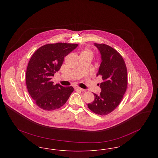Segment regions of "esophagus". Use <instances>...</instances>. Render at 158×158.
I'll use <instances>...</instances> for the list:
<instances>
[{
	"instance_id": "1",
	"label": "esophagus",
	"mask_w": 158,
	"mask_h": 158,
	"mask_svg": "<svg viewBox=\"0 0 158 158\" xmlns=\"http://www.w3.org/2000/svg\"><path fill=\"white\" fill-rule=\"evenodd\" d=\"M75 89L76 90H81V91H85V89H83L82 88H79V87H76V88H75Z\"/></svg>"
}]
</instances>
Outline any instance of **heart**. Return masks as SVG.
I'll return each instance as SVG.
<instances>
[{"label": "heart", "instance_id": "obj_1", "mask_svg": "<svg viewBox=\"0 0 158 158\" xmlns=\"http://www.w3.org/2000/svg\"><path fill=\"white\" fill-rule=\"evenodd\" d=\"M81 54H90L92 56V54H93L92 51L89 50V49H88V48L85 49L83 51H82V52Z\"/></svg>", "mask_w": 158, "mask_h": 158}]
</instances>
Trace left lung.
I'll return each instance as SVG.
<instances>
[{
    "label": "left lung",
    "instance_id": "8db88e82",
    "mask_svg": "<svg viewBox=\"0 0 158 158\" xmlns=\"http://www.w3.org/2000/svg\"><path fill=\"white\" fill-rule=\"evenodd\" d=\"M101 56V63L97 73L103 82L100 84L101 92L94 94V101L88 104L97 114L105 115L113 111L120 103L127 87V71L120 54L111 47L94 43Z\"/></svg>",
    "mask_w": 158,
    "mask_h": 158
}]
</instances>
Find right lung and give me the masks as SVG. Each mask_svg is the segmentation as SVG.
<instances>
[{"mask_svg": "<svg viewBox=\"0 0 158 158\" xmlns=\"http://www.w3.org/2000/svg\"><path fill=\"white\" fill-rule=\"evenodd\" d=\"M78 46L58 43L40 47L32 56L26 72L28 91L36 105L46 111H53L65 104L74 89L53 85L54 74L60 70L64 58Z\"/></svg>", "mask_w": 158, "mask_h": 158, "instance_id": "add662e5", "label": "right lung"}]
</instances>
